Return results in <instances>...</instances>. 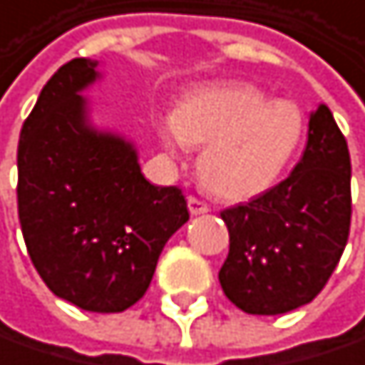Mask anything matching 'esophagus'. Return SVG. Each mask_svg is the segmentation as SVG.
Masks as SVG:
<instances>
[{
  "instance_id": "esophagus-1",
  "label": "esophagus",
  "mask_w": 365,
  "mask_h": 365,
  "mask_svg": "<svg viewBox=\"0 0 365 365\" xmlns=\"http://www.w3.org/2000/svg\"><path fill=\"white\" fill-rule=\"evenodd\" d=\"M187 205H189V212H191L193 216H200V214L210 212L207 204H204V202H202V200H197V197H189V200H187Z\"/></svg>"
}]
</instances>
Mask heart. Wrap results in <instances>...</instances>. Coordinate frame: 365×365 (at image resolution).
I'll list each match as a JSON object with an SVG mask.
<instances>
[{"label":"heart","instance_id":"obj_1","mask_svg":"<svg viewBox=\"0 0 365 365\" xmlns=\"http://www.w3.org/2000/svg\"><path fill=\"white\" fill-rule=\"evenodd\" d=\"M161 140L172 153L204 147L200 178L225 202H248L286 174L307 132L297 103L271 101L246 81L212 83L191 92L160 119Z\"/></svg>","mask_w":365,"mask_h":365}]
</instances>
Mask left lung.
<instances>
[{
  "instance_id": "left-lung-1",
  "label": "left lung",
  "mask_w": 365,
  "mask_h": 365,
  "mask_svg": "<svg viewBox=\"0 0 365 365\" xmlns=\"http://www.w3.org/2000/svg\"><path fill=\"white\" fill-rule=\"evenodd\" d=\"M220 216L231 244L218 279L235 307L279 315L317 297L351 225V160L332 111H311L307 149L286 180Z\"/></svg>"
}]
</instances>
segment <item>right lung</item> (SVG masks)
Instances as JSON below:
<instances>
[{
  "label": "right lung",
  "mask_w": 365,
  "mask_h": 365,
  "mask_svg": "<svg viewBox=\"0 0 365 365\" xmlns=\"http://www.w3.org/2000/svg\"><path fill=\"white\" fill-rule=\"evenodd\" d=\"M101 63L75 58L43 86L19 140V218L46 286L71 304L119 313L147 292L165 242L189 220L180 189L151 185L138 149L101 128L83 96Z\"/></svg>",
  "instance_id": "1"
}]
</instances>
